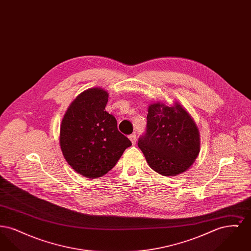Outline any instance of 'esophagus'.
Returning <instances> with one entry per match:
<instances>
[{"instance_id": "obj_1", "label": "esophagus", "mask_w": 251, "mask_h": 251, "mask_svg": "<svg viewBox=\"0 0 251 251\" xmlns=\"http://www.w3.org/2000/svg\"><path fill=\"white\" fill-rule=\"evenodd\" d=\"M129 138L131 141L132 145H135L136 143V134L135 133H131V135H129Z\"/></svg>"}]
</instances>
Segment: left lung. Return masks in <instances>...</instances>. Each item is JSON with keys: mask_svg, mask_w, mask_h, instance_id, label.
I'll list each match as a JSON object with an SVG mask.
<instances>
[{"mask_svg": "<svg viewBox=\"0 0 251 251\" xmlns=\"http://www.w3.org/2000/svg\"><path fill=\"white\" fill-rule=\"evenodd\" d=\"M147 130L138 139L149 166L163 176H177L200 153V131L184 108L156 102L149 106Z\"/></svg>", "mask_w": 251, "mask_h": 251, "instance_id": "left-lung-1", "label": "left lung"}]
</instances>
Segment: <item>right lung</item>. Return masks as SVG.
<instances>
[{
    "instance_id": "1",
    "label": "right lung",
    "mask_w": 251,
    "mask_h": 251,
    "mask_svg": "<svg viewBox=\"0 0 251 251\" xmlns=\"http://www.w3.org/2000/svg\"><path fill=\"white\" fill-rule=\"evenodd\" d=\"M108 93L102 88L84 90L69 106L60 126V147L69 165L88 179L105 175L131 146L105 111Z\"/></svg>"
}]
</instances>
